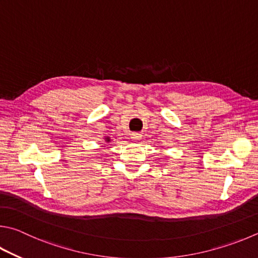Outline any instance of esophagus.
<instances>
[{"mask_svg":"<svg viewBox=\"0 0 258 258\" xmlns=\"http://www.w3.org/2000/svg\"><path fill=\"white\" fill-rule=\"evenodd\" d=\"M141 138H142V135L140 134V133H132V134H131V139H132L134 142L140 141V140H141Z\"/></svg>","mask_w":258,"mask_h":258,"instance_id":"esophagus-1","label":"esophagus"}]
</instances>
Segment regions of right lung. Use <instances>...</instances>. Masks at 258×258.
Returning a JSON list of instances; mask_svg holds the SVG:
<instances>
[{
    "mask_svg": "<svg viewBox=\"0 0 258 258\" xmlns=\"http://www.w3.org/2000/svg\"><path fill=\"white\" fill-rule=\"evenodd\" d=\"M105 141H106L107 143H109V142H110V138H108V137L105 138Z\"/></svg>",
    "mask_w": 258,
    "mask_h": 258,
    "instance_id": "add662e5",
    "label": "right lung"
}]
</instances>
